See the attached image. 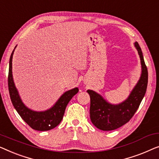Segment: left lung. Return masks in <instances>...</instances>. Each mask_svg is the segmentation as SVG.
Segmentation results:
<instances>
[{
	"instance_id": "obj_1",
	"label": "left lung",
	"mask_w": 159,
	"mask_h": 159,
	"mask_svg": "<svg viewBox=\"0 0 159 159\" xmlns=\"http://www.w3.org/2000/svg\"><path fill=\"white\" fill-rule=\"evenodd\" d=\"M134 44L140 58L142 73L139 80L126 100L120 104H111L98 93L92 90L87 91L91 99V120L94 126L102 130H113L129 122L137 111L146 93L148 85L147 67L139 44L137 42Z\"/></svg>"
}]
</instances>
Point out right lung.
Wrapping results in <instances>:
<instances>
[{"mask_svg":"<svg viewBox=\"0 0 159 159\" xmlns=\"http://www.w3.org/2000/svg\"><path fill=\"white\" fill-rule=\"evenodd\" d=\"M16 48V46L15 47ZM14 50L11 55L8 78V91L13 107L21 117L24 120V122L35 130L47 131L55 128L60 123L63 117L67 105L73 96L78 93L79 89L74 88L71 90L67 91L60 97L54 106L48 110L36 111L29 109L22 102L13 82L12 75V58Z\"/></svg>","mask_w":159,"mask_h":159,"instance_id":"1","label":"right lung"}]
</instances>
